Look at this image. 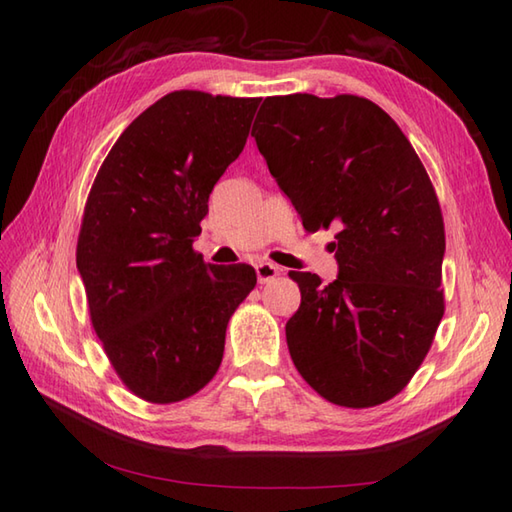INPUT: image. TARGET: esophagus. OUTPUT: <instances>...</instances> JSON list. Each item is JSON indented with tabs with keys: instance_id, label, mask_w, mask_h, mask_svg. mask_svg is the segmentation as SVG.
<instances>
[{
	"instance_id": "1",
	"label": "esophagus",
	"mask_w": 512,
	"mask_h": 512,
	"mask_svg": "<svg viewBox=\"0 0 512 512\" xmlns=\"http://www.w3.org/2000/svg\"><path fill=\"white\" fill-rule=\"evenodd\" d=\"M255 270H257V279H259V284H268V281H273V279L279 275V268H277L275 264H270V262L257 264V266H255Z\"/></svg>"
}]
</instances>
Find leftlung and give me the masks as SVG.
<instances>
[{"mask_svg":"<svg viewBox=\"0 0 512 512\" xmlns=\"http://www.w3.org/2000/svg\"><path fill=\"white\" fill-rule=\"evenodd\" d=\"M253 136L303 228H336L332 284L290 270L301 290L286 323L292 363L334 405H383L418 372L444 314L429 173L394 118L354 94L268 96Z\"/></svg>","mask_w":512,"mask_h":512,"instance_id":"8db88e82","label":"left lung"}]
</instances>
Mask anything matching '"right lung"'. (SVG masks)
I'll use <instances>...</instances> for the list:
<instances>
[{
    "instance_id": "obj_1",
    "label": "right lung",
    "mask_w": 512,
    "mask_h": 512,
    "mask_svg": "<svg viewBox=\"0 0 512 512\" xmlns=\"http://www.w3.org/2000/svg\"><path fill=\"white\" fill-rule=\"evenodd\" d=\"M262 99L178 90L116 140L96 173L76 242L92 328L125 387L156 405L209 383L255 268L193 250L209 195L242 154Z\"/></svg>"
}]
</instances>
